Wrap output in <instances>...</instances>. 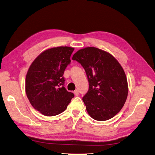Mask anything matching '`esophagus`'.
Instances as JSON below:
<instances>
[{"label": "esophagus", "mask_w": 155, "mask_h": 155, "mask_svg": "<svg viewBox=\"0 0 155 155\" xmlns=\"http://www.w3.org/2000/svg\"><path fill=\"white\" fill-rule=\"evenodd\" d=\"M73 93H74V94L75 95V96H78V94H79V93H78V91H77V90H75L73 92Z\"/></svg>", "instance_id": "34e87169"}]
</instances>
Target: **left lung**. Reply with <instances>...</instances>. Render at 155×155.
<instances>
[{"label": "left lung", "instance_id": "1", "mask_svg": "<svg viewBox=\"0 0 155 155\" xmlns=\"http://www.w3.org/2000/svg\"><path fill=\"white\" fill-rule=\"evenodd\" d=\"M72 59L84 67L89 90L82 98L89 115L96 121H106L121 110L127 100L128 85L125 72L110 53L96 47L78 50Z\"/></svg>", "mask_w": 155, "mask_h": 155}]
</instances>
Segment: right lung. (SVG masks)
Masks as SVG:
<instances>
[{"mask_svg":"<svg viewBox=\"0 0 155 155\" xmlns=\"http://www.w3.org/2000/svg\"><path fill=\"white\" fill-rule=\"evenodd\" d=\"M74 48L57 47L43 51L32 62L25 78V93L32 106L43 115L64 112L74 97L63 86L65 69Z\"/></svg>","mask_w":155,"mask_h":155,"instance_id":"add662e5","label":"right lung"}]
</instances>
